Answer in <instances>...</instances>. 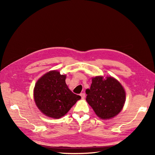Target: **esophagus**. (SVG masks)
I'll use <instances>...</instances> for the list:
<instances>
[{
    "instance_id": "1",
    "label": "esophagus",
    "mask_w": 155,
    "mask_h": 155,
    "mask_svg": "<svg viewBox=\"0 0 155 155\" xmlns=\"http://www.w3.org/2000/svg\"><path fill=\"white\" fill-rule=\"evenodd\" d=\"M80 96H81V97L83 99V98H85V93H81L80 94Z\"/></svg>"
}]
</instances>
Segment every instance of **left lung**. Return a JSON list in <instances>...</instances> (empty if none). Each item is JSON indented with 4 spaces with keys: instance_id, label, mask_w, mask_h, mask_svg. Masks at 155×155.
<instances>
[{
    "instance_id": "obj_1",
    "label": "left lung",
    "mask_w": 155,
    "mask_h": 155,
    "mask_svg": "<svg viewBox=\"0 0 155 155\" xmlns=\"http://www.w3.org/2000/svg\"><path fill=\"white\" fill-rule=\"evenodd\" d=\"M86 100L100 118L110 119L122 109L125 92L121 84L112 77L103 79L101 76L92 78L90 89H87Z\"/></svg>"
}]
</instances>
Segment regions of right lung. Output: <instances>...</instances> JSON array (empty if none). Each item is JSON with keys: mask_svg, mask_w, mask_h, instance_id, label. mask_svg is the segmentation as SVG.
I'll list each match as a JSON object with an SVG mask.
<instances>
[{"mask_svg": "<svg viewBox=\"0 0 155 155\" xmlns=\"http://www.w3.org/2000/svg\"><path fill=\"white\" fill-rule=\"evenodd\" d=\"M66 76L50 71L41 77L34 88V100L39 109L46 116L59 118L66 114L81 96L68 89Z\"/></svg>", "mask_w": 155, "mask_h": 155, "instance_id": "right-lung-1", "label": "right lung"}]
</instances>
